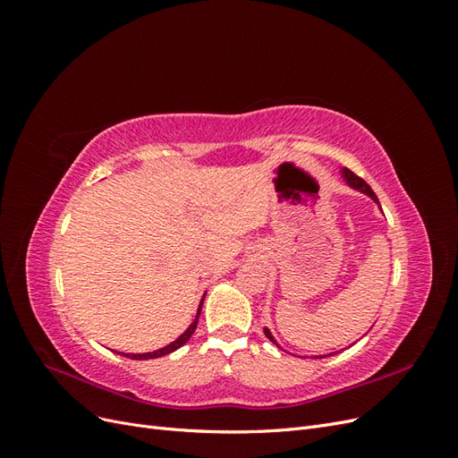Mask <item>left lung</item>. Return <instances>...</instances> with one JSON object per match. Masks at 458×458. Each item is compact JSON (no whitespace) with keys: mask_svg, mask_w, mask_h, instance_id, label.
Returning <instances> with one entry per match:
<instances>
[{"mask_svg":"<svg viewBox=\"0 0 458 458\" xmlns=\"http://www.w3.org/2000/svg\"><path fill=\"white\" fill-rule=\"evenodd\" d=\"M344 179H345V182H348V185H350V187H353V189H357V191L365 192V195H369L374 202H378L377 195H374V191L370 189V185L365 182V179H361L359 175H355V174H353V172H350V170H344ZM263 332H266V336H267L273 344H276V342H275V338L271 336L269 328H266ZM276 345H279V344H276ZM330 355H332V353H330ZM318 357H328V355H318Z\"/></svg>","mask_w":458,"mask_h":458,"instance_id":"obj_1","label":"left lung"}]
</instances>
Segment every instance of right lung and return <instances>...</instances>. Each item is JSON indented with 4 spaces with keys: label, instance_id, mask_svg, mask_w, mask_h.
<instances>
[{
    "label": "right lung",
    "instance_id": "right-lung-1",
    "mask_svg": "<svg viewBox=\"0 0 458 458\" xmlns=\"http://www.w3.org/2000/svg\"><path fill=\"white\" fill-rule=\"evenodd\" d=\"M202 301H204V298H202ZM202 301H200V306H199V311H197V318L195 321L191 323V327L183 332L182 336H179L177 340H174L172 344H168L165 345V348H162V350H157V352H150V353H122L123 357H131V359H155V357H162V355H168V353H172V352H175L177 348H182V345L192 336V332L197 330V325H199V317H200V310H202Z\"/></svg>",
    "mask_w": 458,
    "mask_h": 458
}]
</instances>
